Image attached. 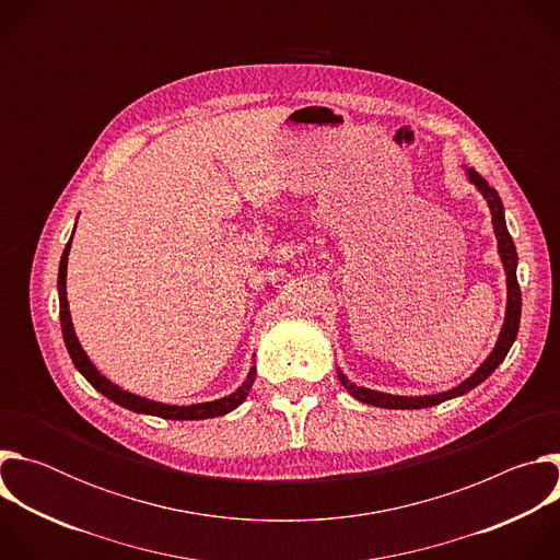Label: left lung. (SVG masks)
I'll use <instances>...</instances> for the list:
<instances>
[{"label": "left lung", "instance_id": "left-lung-1", "mask_svg": "<svg viewBox=\"0 0 560 560\" xmlns=\"http://www.w3.org/2000/svg\"><path fill=\"white\" fill-rule=\"evenodd\" d=\"M467 177H469V182H471L478 190L483 192V197L488 199V206H490V212H492L494 232H497V238H499V255H501V261H503L505 275H508V310H505V324H503V328H501L497 348H494L492 354L483 361V365L478 368L469 378H465L460 385L452 387L450 392L430 394V396H394V394L374 392V389L359 387V385L350 383L348 376H346L343 372H339L341 385L357 398V401H361V404H368V406H374V408H387V410H421V408L439 406V404L447 401V398L460 396V394L474 389L478 383H483V381L503 363V359L508 357L512 343L516 341L518 326H521V285H518V279H516V264H518L516 246H514L512 236H510V232H508V225H505V212H503V203H501L499 192H497L481 175H478L474 168L467 171Z\"/></svg>", "mask_w": 560, "mask_h": 560}]
</instances>
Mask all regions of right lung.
<instances>
[{
    "label": "right lung",
    "mask_w": 560,
    "mask_h": 560,
    "mask_svg": "<svg viewBox=\"0 0 560 560\" xmlns=\"http://www.w3.org/2000/svg\"><path fill=\"white\" fill-rule=\"evenodd\" d=\"M72 238V236H70ZM68 253H70V242L63 248L61 261H59V277H57V290H59V322H61V335H63V343L68 348V354L74 363V368L84 374V378L100 389L104 396H108L110 401H115L121 408H128L132 412L139 415H152V417H162V419H173V421H199V419H212V417H221L232 412L234 408L242 406L246 401V396L255 383V374L257 368L253 365L248 378L244 381V385L238 387L234 394L219 398V401H208V404H197V406H166V404H156L150 401V398H141L137 394H130L126 389H121L119 385L110 383L106 376L100 374V370L91 363V359L86 357V352L79 346L74 330H72V322H70V310H68V299H66V266H68Z\"/></svg>",
    "instance_id": "obj_1"
}]
</instances>
